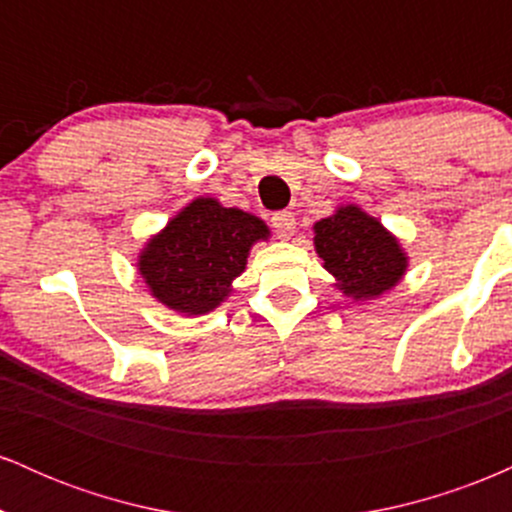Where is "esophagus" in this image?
I'll use <instances>...</instances> for the list:
<instances>
[{"mask_svg": "<svg viewBox=\"0 0 512 512\" xmlns=\"http://www.w3.org/2000/svg\"><path fill=\"white\" fill-rule=\"evenodd\" d=\"M272 226L279 233V238H291L293 231H296V216L291 211H276V214H272Z\"/></svg>", "mask_w": 512, "mask_h": 512, "instance_id": "1", "label": "esophagus"}]
</instances>
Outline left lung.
Wrapping results in <instances>:
<instances>
[{
	"instance_id": "8db88e82",
	"label": "left lung",
	"mask_w": 512,
	"mask_h": 512,
	"mask_svg": "<svg viewBox=\"0 0 512 512\" xmlns=\"http://www.w3.org/2000/svg\"><path fill=\"white\" fill-rule=\"evenodd\" d=\"M315 250L339 289L356 301L378 298L407 272L397 238L354 204L315 223Z\"/></svg>"
}]
</instances>
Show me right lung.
Returning a JSON list of instances; mask_svg holds the SVG:
<instances>
[{
	"mask_svg": "<svg viewBox=\"0 0 512 512\" xmlns=\"http://www.w3.org/2000/svg\"><path fill=\"white\" fill-rule=\"evenodd\" d=\"M269 236L262 219L202 197L168 221L139 255L151 296L187 315L214 310L243 274L252 243Z\"/></svg>",
	"mask_w": 512,
	"mask_h": 512,
	"instance_id": "obj_1",
	"label": "right lung"
}]
</instances>
